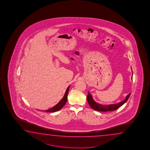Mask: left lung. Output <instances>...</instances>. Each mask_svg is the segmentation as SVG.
<instances>
[{"label": "left lung", "mask_w": 150, "mask_h": 150, "mask_svg": "<svg viewBox=\"0 0 150 150\" xmlns=\"http://www.w3.org/2000/svg\"><path fill=\"white\" fill-rule=\"evenodd\" d=\"M131 95V93L127 95L125 99L121 102H120L117 104H109V105H103V104H99L92 97L91 94L88 92V94L87 96V101L89 103L90 106L94 110L102 111V112H107V111H111L117 109L120 107L122 106V105L125 104L127 100L129 98Z\"/></svg>", "instance_id": "obj_1"}]
</instances>
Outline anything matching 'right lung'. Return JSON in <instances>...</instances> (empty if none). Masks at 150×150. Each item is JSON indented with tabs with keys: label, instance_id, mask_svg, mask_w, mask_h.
<instances>
[{
	"label": "right lung",
	"instance_id": "1",
	"mask_svg": "<svg viewBox=\"0 0 150 150\" xmlns=\"http://www.w3.org/2000/svg\"><path fill=\"white\" fill-rule=\"evenodd\" d=\"M69 87L70 86L67 88L66 93L64 95L63 98L61 99V100L59 101L58 103L56 104V105H54V107L51 108L50 109L48 110H47L46 111H45L46 112H56L57 111H59L62 108V107L66 104L67 101V98H68V94L69 90Z\"/></svg>",
	"mask_w": 150,
	"mask_h": 150
}]
</instances>
